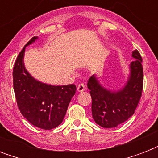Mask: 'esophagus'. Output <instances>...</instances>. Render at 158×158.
<instances>
[{
    "label": "esophagus",
    "mask_w": 158,
    "mask_h": 158,
    "mask_svg": "<svg viewBox=\"0 0 158 158\" xmlns=\"http://www.w3.org/2000/svg\"><path fill=\"white\" fill-rule=\"evenodd\" d=\"M84 89H85V85H84V83H80V84H78L77 86V90L79 92H84Z\"/></svg>",
    "instance_id": "1"
}]
</instances>
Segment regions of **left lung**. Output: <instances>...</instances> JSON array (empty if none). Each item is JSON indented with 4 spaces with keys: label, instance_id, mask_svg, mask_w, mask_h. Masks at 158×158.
<instances>
[{
    "label": "left lung",
    "instance_id": "obj_1",
    "mask_svg": "<svg viewBox=\"0 0 158 158\" xmlns=\"http://www.w3.org/2000/svg\"><path fill=\"white\" fill-rule=\"evenodd\" d=\"M130 64V76L122 90L110 92L99 84L94 75L89 79L88 88L92 97V115L94 121L103 128L118 126L133 115L142 96L143 69L142 57L137 50Z\"/></svg>",
    "mask_w": 158,
    "mask_h": 158
}]
</instances>
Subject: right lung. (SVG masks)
I'll return each mask as SVG.
<instances>
[{"label": "right lung", "mask_w": 158, "mask_h": 158, "mask_svg": "<svg viewBox=\"0 0 158 158\" xmlns=\"http://www.w3.org/2000/svg\"><path fill=\"white\" fill-rule=\"evenodd\" d=\"M37 38H31L17 56L13 69L14 91L21 114L36 127L52 130L63 121L76 86L48 85L28 74L23 64L24 51Z\"/></svg>", "instance_id": "obj_1"}]
</instances>
